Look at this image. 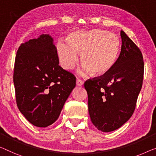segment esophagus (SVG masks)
Instances as JSON below:
<instances>
[{
	"instance_id": "1",
	"label": "esophagus",
	"mask_w": 156,
	"mask_h": 156,
	"mask_svg": "<svg viewBox=\"0 0 156 156\" xmlns=\"http://www.w3.org/2000/svg\"><path fill=\"white\" fill-rule=\"evenodd\" d=\"M83 83H84V81L81 80V79L77 78V80H76V85L78 86H82L83 85Z\"/></svg>"
}]
</instances>
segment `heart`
I'll list each match as a JSON object with an SVG mask.
<instances>
[{"mask_svg":"<svg viewBox=\"0 0 156 156\" xmlns=\"http://www.w3.org/2000/svg\"><path fill=\"white\" fill-rule=\"evenodd\" d=\"M57 52L62 66L71 70L81 53L83 66L80 73L85 75L90 71L94 74H104L111 70L117 61L120 50V42L115 34L101 29L73 32L68 42L60 41Z\"/></svg>","mask_w":156,"mask_h":156,"instance_id":"obj_1","label":"heart"}]
</instances>
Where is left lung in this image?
<instances>
[{"instance_id": "left-lung-1", "label": "left lung", "mask_w": 156, "mask_h": 156, "mask_svg": "<svg viewBox=\"0 0 156 156\" xmlns=\"http://www.w3.org/2000/svg\"><path fill=\"white\" fill-rule=\"evenodd\" d=\"M121 50L114 66L84 83L93 125L108 132L125 124L133 114L142 87L144 64L141 50L123 31Z\"/></svg>"}]
</instances>
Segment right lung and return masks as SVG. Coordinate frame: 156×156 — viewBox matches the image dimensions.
Instances as JSON below:
<instances>
[{"label": "right lung", "instance_id": "right-lung-1", "mask_svg": "<svg viewBox=\"0 0 156 156\" xmlns=\"http://www.w3.org/2000/svg\"><path fill=\"white\" fill-rule=\"evenodd\" d=\"M13 82L20 112L32 125L46 127L58 119L76 78L59 66L52 38L43 34L19 47Z\"/></svg>", "mask_w": 156, "mask_h": 156}]
</instances>
